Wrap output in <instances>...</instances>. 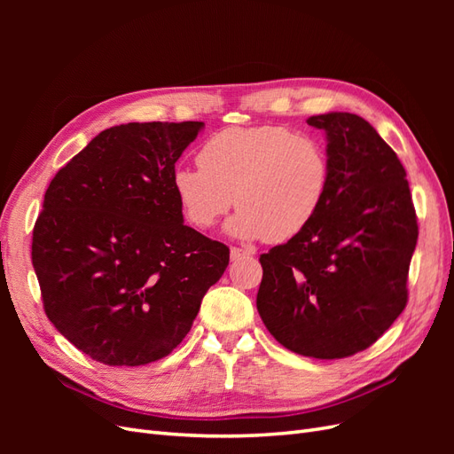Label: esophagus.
<instances>
[{
  "label": "esophagus",
  "instance_id": "obj_1",
  "mask_svg": "<svg viewBox=\"0 0 454 454\" xmlns=\"http://www.w3.org/2000/svg\"><path fill=\"white\" fill-rule=\"evenodd\" d=\"M246 255H250V252L240 250V248H231V261H239V259H242Z\"/></svg>",
  "mask_w": 454,
  "mask_h": 454
}]
</instances>
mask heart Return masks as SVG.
<instances>
[{
  "mask_svg": "<svg viewBox=\"0 0 454 454\" xmlns=\"http://www.w3.org/2000/svg\"><path fill=\"white\" fill-rule=\"evenodd\" d=\"M329 180L325 147L282 125L219 130L202 144L199 164L172 170L176 200L191 225L214 227L235 202L231 235L270 242L290 240L312 223Z\"/></svg>",
  "mask_w": 454,
  "mask_h": 454,
  "instance_id": "1",
  "label": "heart"
}]
</instances>
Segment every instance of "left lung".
Segmentation results:
<instances>
[{"label":"left lung","mask_w":454,"mask_h":454,"mask_svg":"<svg viewBox=\"0 0 454 454\" xmlns=\"http://www.w3.org/2000/svg\"><path fill=\"white\" fill-rule=\"evenodd\" d=\"M307 122L325 132L329 191L305 231L261 254L257 310L287 350L335 360L373 345L405 309L419 225L403 164L365 119Z\"/></svg>","instance_id":"8db88e82"}]
</instances>
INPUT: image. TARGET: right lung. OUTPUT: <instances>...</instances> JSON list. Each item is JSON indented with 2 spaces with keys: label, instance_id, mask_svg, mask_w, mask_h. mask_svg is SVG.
I'll list each match as a JSON object with an SVG mask.
<instances>
[{
  "label": "right lung",
  "instance_id": "right-lung-1",
  "mask_svg": "<svg viewBox=\"0 0 454 454\" xmlns=\"http://www.w3.org/2000/svg\"><path fill=\"white\" fill-rule=\"evenodd\" d=\"M204 122L106 129L57 172L32 239L47 318L92 360L145 365L189 333L229 265L184 223L172 170Z\"/></svg>",
  "mask_w": 454,
  "mask_h": 454
}]
</instances>
